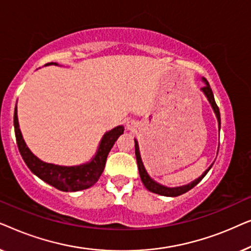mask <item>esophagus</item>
<instances>
[{
	"mask_svg": "<svg viewBox=\"0 0 251 251\" xmlns=\"http://www.w3.org/2000/svg\"><path fill=\"white\" fill-rule=\"evenodd\" d=\"M133 126H135V123H133L132 121H129L128 123H126V128H128L129 130H132Z\"/></svg>",
	"mask_w": 251,
	"mask_h": 251,
	"instance_id": "obj_1",
	"label": "esophagus"
}]
</instances>
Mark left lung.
Returning <instances> with one entry per match:
<instances>
[{
    "label": "left lung",
    "instance_id": "obj_1",
    "mask_svg": "<svg viewBox=\"0 0 251 251\" xmlns=\"http://www.w3.org/2000/svg\"><path fill=\"white\" fill-rule=\"evenodd\" d=\"M202 81L204 82V87L201 88V91L203 92L204 96L208 99V101L210 102L212 109H214L216 118H217V121H218V129H219V131H221V113H219V108L215 101L214 94H212V90H211L210 85H209V83H208V81L205 80L204 77H202ZM135 153H136L137 164H138L139 176H140V179H142V181H143L144 186H145L150 192H153V193H155V194L163 195V197H178V195H181V194L186 193V192H188L190 190H192L195 185H198L199 183H200V181L202 180V178H203L205 175L208 174V171L211 169L212 164H214L212 163L211 166L201 175L200 177L197 178V179L193 181H191L190 184L183 185V186H177V187H168V186H164V185H161L160 183H157V181L154 180L153 178L151 177L149 174H147V171L145 169V167H144V163L142 161V156H140L139 145H138V142H137V139H135Z\"/></svg>",
    "mask_w": 251,
    "mask_h": 251
}]
</instances>
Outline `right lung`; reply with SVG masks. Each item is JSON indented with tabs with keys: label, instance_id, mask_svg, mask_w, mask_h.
Instances as JSON below:
<instances>
[{
	"label": "right lung",
	"instance_id": "right-lung-1",
	"mask_svg": "<svg viewBox=\"0 0 251 251\" xmlns=\"http://www.w3.org/2000/svg\"><path fill=\"white\" fill-rule=\"evenodd\" d=\"M49 65L58 64L49 63L46 64V66H49ZM13 126H15L17 145H18L19 152L22 154L27 167L40 179L46 181L51 186L56 187L57 190L64 192L82 191L85 190V188L91 187L92 185L97 183L99 177H100L102 171H104L106 159H107L109 151L112 150L116 140L125 131V126H118L114 129L105 132L100 143H99L97 152H96L95 156L89 162L80 164V166L66 167L44 162V161L40 160L39 157L30 152V150L23 138L22 131L19 129L17 106L15 108V115H13Z\"/></svg>",
	"mask_w": 251,
	"mask_h": 251
}]
</instances>
